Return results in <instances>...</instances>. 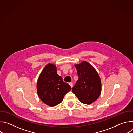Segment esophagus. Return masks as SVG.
Segmentation results:
<instances>
[{"label": "esophagus", "mask_w": 133, "mask_h": 133, "mask_svg": "<svg viewBox=\"0 0 133 133\" xmlns=\"http://www.w3.org/2000/svg\"><path fill=\"white\" fill-rule=\"evenodd\" d=\"M69 85L71 87V88L73 87V84H72V83H69Z\"/></svg>", "instance_id": "34e87169"}]
</instances>
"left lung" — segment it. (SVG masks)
Returning a JSON list of instances; mask_svg holds the SVG:
<instances>
[{
	"label": "left lung",
	"mask_w": 133,
	"mask_h": 133,
	"mask_svg": "<svg viewBox=\"0 0 133 133\" xmlns=\"http://www.w3.org/2000/svg\"><path fill=\"white\" fill-rule=\"evenodd\" d=\"M75 66L79 78L72 88V92L81 103L91 104L98 99L101 93L102 83L99 76L87 62L83 61Z\"/></svg>",
	"instance_id": "1"
}]
</instances>
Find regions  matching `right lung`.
Masks as SVG:
<instances>
[{"label":"right lung","mask_w":133,"mask_h":133,"mask_svg":"<svg viewBox=\"0 0 133 133\" xmlns=\"http://www.w3.org/2000/svg\"><path fill=\"white\" fill-rule=\"evenodd\" d=\"M71 89L57 73L56 65L50 63L44 68L37 83L38 95L44 103L51 107L62 103L65 95Z\"/></svg>","instance_id":"obj_1"}]
</instances>
